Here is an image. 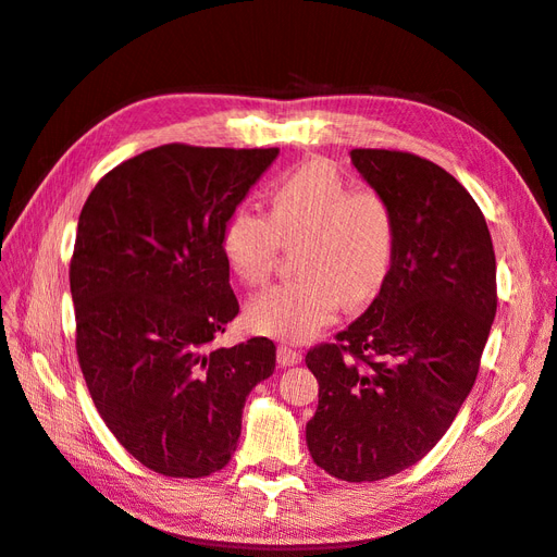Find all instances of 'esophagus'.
<instances>
[{"label":"esophagus","mask_w":557,"mask_h":557,"mask_svg":"<svg viewBox=\"0 0 557 557\" xmlns=\"http://www.w3.org/2000/svg\"><path fill=\"white\" fill-rule=\"evenodd\" d=\"M301 362V352L290 346H278V364L281 367H295Z\"/></svg>","instance_id":"obj_1"}]
</instances>
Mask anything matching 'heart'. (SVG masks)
<instances>
[{
	"label": "heart",
	"instance_id": "obj_1",
	"mask_svg": "<svg viewBox=\"0 0 557 557\" xmlns=\"http://www.w3.org/2000/svg\"><path fill=\"white\" fill-rule=\"evenodd\" d=\"M299 242L297 278L252 297V332L290 344L307 342L339 313L360 307L383 285L393 262L395 221L374 190H352L336 166L313 160L283 176L269 193V215L239 207L223 227V258L246 285H260L281 244Z\"/></svg>",
	"mask_w": 557,
	"mask_h": 557
}]
</instances>
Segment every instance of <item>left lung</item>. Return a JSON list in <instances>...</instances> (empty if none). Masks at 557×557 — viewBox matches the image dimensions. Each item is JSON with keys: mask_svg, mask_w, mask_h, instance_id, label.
I'll use <instances>...</instances> for the list:
<instances>
[{"mask_svg": "<svg viewBox=\"0 0 557 557\" xmlns=\"http://www.w3.org/2000/svg\"><path fill=\"white\" fill-rule=\"evenodd\" d=\"M393 211V262L367 311L307 352L318 409L307 446L318 467L381 481L416 465L458 416L497 311L491 232L440 164L399 150H350Z\"/></svg>", "mask_w": 557, "mask_h": 557, "instance_id": "left-lung-1", "label": "left lung"}]
</instances>
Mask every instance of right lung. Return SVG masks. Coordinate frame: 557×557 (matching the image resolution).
<instances>
[{"instance_id":"right-lung-1","label":"right lung","mask_w":557,"mask_h":557,"mask_svg":"<svg viewBox=\"0 0 557 557\" xmlns=\"http://www.w3.org/2000/svg\"><path fill=\"white\" fill-rule=\"evenodd\" d=\"M276 156L166 144L117 164L78 215L70 285L81 372L115 440L158 474L223 469L246 397L276 369L267 336L211 348L239 313L223 227Z\"/></svg>"}]
</instances>
